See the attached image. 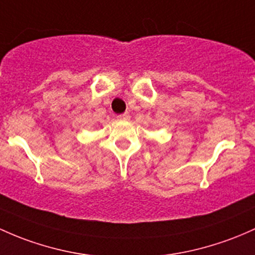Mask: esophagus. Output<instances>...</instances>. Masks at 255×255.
<instances>
[{
  "mask_svg": "<svg viewBox=\"0 0 255 255\" xmlns=\"http://www.w3.org/2000/svg\"><path fill=\"white\" fill-rule=\"evenodd\" d=\"M117 119L120 120V121H128V120L130 119V116H129V114H122V115H119V116H117Z\"/></svg>",
  "mask_w": 255,
  "mask_h": 255,
  "instance_id": "34e87169",
  "label": "esophagus"
}]
</instances>
